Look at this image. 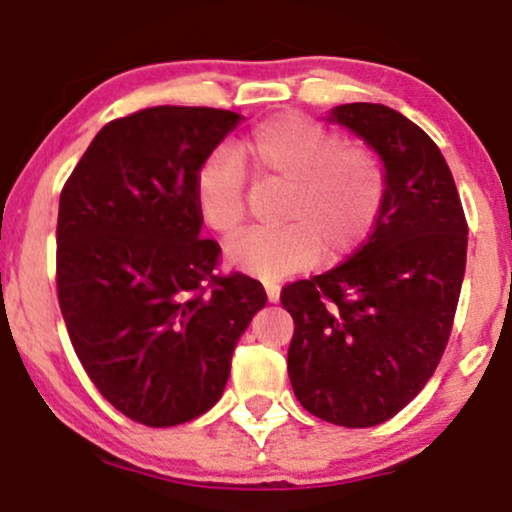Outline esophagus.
<instances>
[{
	"instance_id": "34e87169",
	"label": "esophagus",
	"mask_w": 512,
	"mask_h": 512,
	"mask_svg": "<svg viewBox=\"0 0 512 512\" xmlns=\"http://www.w3.org/2000/svg\"><path fill=\"white\" fill-rule=\"evenodd\" d=\"M279 293H281L279 284H267V298H269V303H279Z\"/></svg>"
}]
</instances>
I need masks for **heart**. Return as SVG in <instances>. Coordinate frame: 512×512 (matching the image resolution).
<instances>
[{
  "instance_id": "heart-1",
  "label": "heart",
  "mask_w": 512,
  "mask_h": 512,
  "mask_svg": "<svg viewBox=\"0 0 512 512\" xmlns=\"http://www.w3.org/2000/svg\"><path fill=\"white\" fill-rule=\"evenodd\" d=\"M238 154L262 180L289 185L281 219L272 228H252L226 248L240 272L274 281L313 264L325 248L327 260L354 252L373 233L387 197V173L366 144L298 113L257 122ZM199 219L228 238L248 216V178L231 151L204 158L195 178Z\"/></svg>"
}]
</instances>
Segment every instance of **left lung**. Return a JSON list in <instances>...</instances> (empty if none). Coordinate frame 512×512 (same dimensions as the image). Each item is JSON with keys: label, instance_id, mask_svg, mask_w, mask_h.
I'll return each mask as SVG.
<instances>
[{"label": "left lung", "instance_id": "left-lung-1", "mask_svg": "<svg viewBox=\"0 0 512 512\" xmlns=\"http://www.w3.org/2000/svg\"><path fill=\"white\" fill-rule=\"evenodd\" d=\"M332 120L378 151L387 197L349 260L281 289L296 325L289 378L317 419L368 428L407 407L443 358L467 262V219L448 163L419 125L380 103L339 105Z\"/></svg>", "mask_w": 512, "mask_h": 512}]
</instances>
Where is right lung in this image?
<instances>
[{
	"mask_svg": "<svg viewBox=\"0 0 512 512\" xmlns=\"http://www.w3.org/2000/svg\"><path fill=\"white\" fill-rule=\"evenodd\" d=\"M238 120L190 105L117 117L62 187L64 325L91 383L137 424L178 426L214 407L267 303L257 279L216 274L221 245L199 238L197 170Z\"/></svg>",
	"mask_w": 512,
	"mask_h": 512,
	"instance_id": "add662e5",
	"label": "right lung"
}]
</instances>
